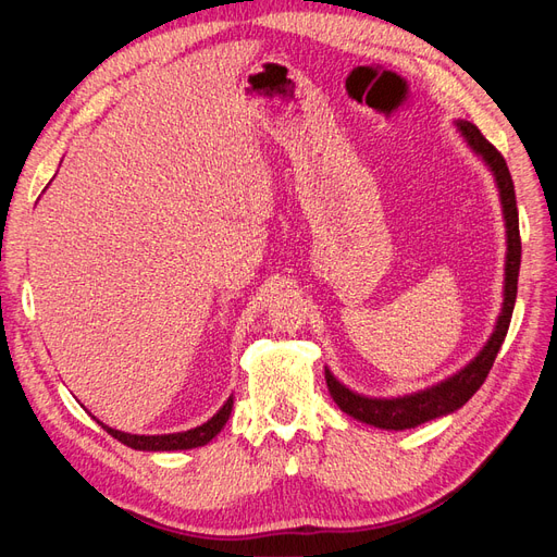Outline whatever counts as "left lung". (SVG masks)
<instances>
[{"label":"left lung","mask_w":557,"mask_h":557,"mask_svg":"<svg viewBox=\"0 0 557 557\" xmlns=\"http://www.w3.org/2000/svg\"><path fill=\"white\" fill-rule=\"evenodd\" d=\"M458 127L462 132V137L467 139V144L487 162V166H491L499 188L504 221H507V237H509L507 239L509 244L507 278H504L507 281V285H504V307L497 318V327L491 336V342L485 344V348L479 352V356L471 360L462 372L416 395L397 397V399H369L348 391L346 385H342L330 374V369H325V381H327L332 399L339 404L342 411L362 420L367 425L383 428V430H409L420 423H428L432 418H440V416L453 413L455 409H460L462 404L483 385L485 376L491 374L493 362L504 344V336L509 332L516 293H518V272H520V230H518L513 181L509 174L507 160H504L499 150L483 137L481 129L474 123L458 121Z\"/></svg>","instance_id":"1"}]
</instances>
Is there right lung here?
<instances>
[{"mask_svg": "<svg viewBox=\"0 0 557 557\" xmlns=\"http://www.w3.org/2000/svg\"><path fill=\"white\" fill-rule=\"evenodd\" d=\"M232 413V397L223 404V409L218 411L211 420H207L205 425H199L195 430L188 432H176V434H158V436H146V434H127V432H117L102 425L113 440L123 442L129 448H137V450H185V448H197V446H205L209 444L213 436L223 430V425L227 423V418Z\"/></svg>", "mask_w": 557, "mask_h": 557, "instance_id": "obj_1", "label": "right lung"}]
</instances>
